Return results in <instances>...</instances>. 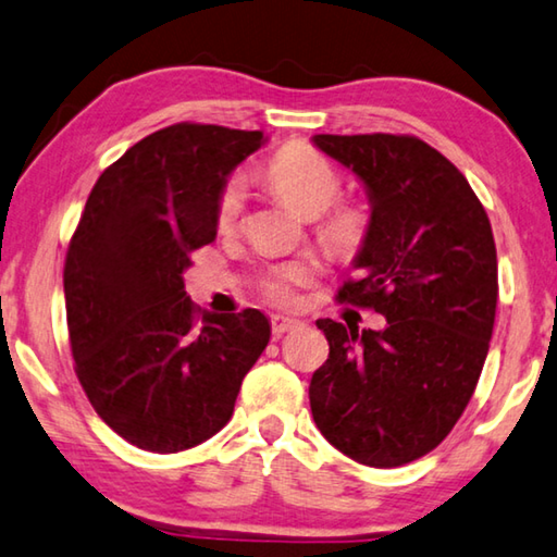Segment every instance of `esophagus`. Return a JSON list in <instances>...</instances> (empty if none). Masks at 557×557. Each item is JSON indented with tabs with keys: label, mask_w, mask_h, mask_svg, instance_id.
<instances>
[{
	"label": "esophagus",
	"mask_w": 557,
	"mask_h": 557,
	"mask_svg": "<svg viewBox=\"0 0 557 557\" xmlns=\"http://www.w3.org/2000/svg\"><path fill=\"white\" fill-rule=\"evenodd\" d=\"M300 327V320L288 318V315H273L271 318V333L273 337H281L284 333H290V330Z\"/></svg>",
	"instance_id": "1"
}]
</instances>
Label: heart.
Listing matches in <instances>:
<instances>
[{"mask_svg": "<svg viewBox=\"0 0 557 557\" xmlns=\"http://www.w3.org/2000/svg\"><path fill=\"white\" fill-rule=\"evenodd\" d=\"M267 178L298 212H304L306 218H318V237L330 251L349 257L364 247L372 230V214L362 202H335L343 190V178L323 151L300 141L286 144L269 161ZM244 205H247V185L242 175H232L224 181L214 205V222L222 232L237 227ZM313 276L315 267L310 261L278 263L259 278V290L271 304L294 306L298 304L300 288L308 286Z\"/></svg>", "mask_w": 557, "mask_h": 557, "instance_id": "obj_1", "label": "heart"}]
</instances>
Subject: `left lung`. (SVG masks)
Returning a JSON list of instances; mask_svg holds the SVG:
<instances>
[{
    "label": "left lung",
    "instance_id": "1",
    "mask_svg": "<svg viewBox=\"0 0 557 557\" xmlns=\"http://www.w3.org/2000/svg\"><path fill=\"white\" fill-rule=\"evenodd\" d=\"M367 185L372 230L339 304L384 330L318 320L327 362L310 411L330 445L369 467H401L441 445L480 382L499 276L484 205L441 151L411 134H315Z\"/></svg>",
    "mask_w": 557,
    "mask_h": 557
}]
</instances>
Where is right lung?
Segmentation results:
<instances>
[{
	"instance_id": "right-lung-1",
	"label": "right lung",
	"mask_w": 557,
	"mask_h": 557,
	"mask_svg": "<svg viewBox=\"0 0 557 557\" xmlns=\"http://www.w3.org/2000/svg\"><path fill=\"white\" fill-rule=\"evenodd\" d=\"M261 132L178 122L144 136L92 185L67 244L63 288L75 374L95 413L149 453H181L227 425L269 345L253 308L200 313L185 294L214 205Z\"/></svg>"
}]
</instances>
